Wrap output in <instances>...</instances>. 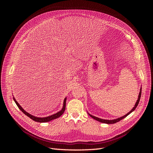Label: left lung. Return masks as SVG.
Wrapping results in <instances>:
<instances>
[{
    "label": "left lung",
    "instance_id": "obj_1",
    "mask_svg": "<svg viewBox=\"0 0 153 153\" xmlns=\"http://www.w3.org/2000/svg\"><path fill=\"white\" fill-rule=\"evenodd\" d=\"M141 89H141V88H140V93H139V95H138V100H137V101H136V103H135V105H134V107H133L129 112H128V114H126L125 115H124V116H123V117H121L118 118H117V119H114V120H105V119H102V118H98V117H95V116H93V115H91V114H89V113H88V114H89V115H90V117H91L92 118L95 119V120H97V121L100 122H101V123H107V124H114V123H117V122L120 121V120H121L123 119L124 118L126 117L128 115L130 114L131 113V112H133V111L136 109V107H137V106H138V103H139V102H140V98H141Z\"/></svg>",
    "mask_w": 153,
    "mask_h": 153
}]
</instances>
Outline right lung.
<instances>
[{
    "mask_svg": "<svg viewBox=\"0 0 153 153\" xmlns=\"http://www.w3.org/2000/svg\"><path fill=\"white\" fill-rule=\"evenodd\" d=\"M13 99L14 102H15V103L17 104V107L19 108V109L23 112L24 114H25L27 117H30L31 120H34L35 122H39V123H45V122H50V121H51V120H54V119L57 118H59L60 116H61L63 114V113L64 112V110H65V108H66V103L67 98L66 97L65 99H64V102H63V107H62V109L59 111L57 112V113L55 114L51 115L48 116V117H35L33 115H32L28 114V112H27L25 110H24V109L20 105V104L17 102V100H15L14 97H13Z\"/></svg>",
    "mask_w": 153,
    "mask_h": 153,
    "instance_id": "right-lung-1",
    "label": "right lung"
}]
</instances>
